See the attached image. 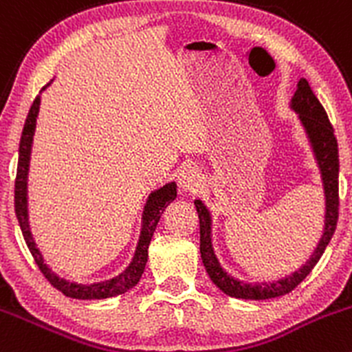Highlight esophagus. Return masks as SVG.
Wrapping results in <instances>:
<instances>
[{
  "label": "esophagus",
  "instance_id": "1",
  "mask_svg": "<svg viewBox=\"0 0 352 352\" xmlns=\"http://www.w3.org/2000/svg\"><path fill=\"white\" fill-rule=\"evenodd\" d=\"M177 180H179V187L182 188L184 192H195L202 184V177L201 173H199V170L190 165L184 166V168L180 170Z\"/></svg>",
  "mask_w": 352,
  "mask_h": 352
}]
</instances>
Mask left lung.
<instances>
[{"mask_svg":"<svg viewBox=\"0 0 352 352\" xmlns=\"http://www.w3.org/2000/svg\"><path fill=\"white\" fill-rule=\"evenodd\" d=\"M290 108L297 113L310 148H312L314 158L320 170L322 179L324 199H325V214H324V231L320 236L319 244L316 246L309 260L303 263L297 272L276 280V282L263 283H244L234 278L221 266L212 248V217L209 209L201 199H195L194 204L199 214V224H201V258L206 266L207 275L210 276L214 285L232 298H243V300H266V298L282 297L290 294L298 283L312 272L314 266L320 260L325 248L331 243L332 234L336 231L339 217V153L338 140L334 136V128L329 123V118L319 99L310 89L307 79L298 80L297 91L290 101Z\"/></svg>","mask_w":352,"mask_h":352,"instance_id":"1","label":"left lung"}]
</instances>
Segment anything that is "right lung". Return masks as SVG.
<instances>
[{"label":"right lung","instance_id":"obj_1","mask_svg":"<svg viewBox=\"0 0 352 352\" xmlns=\"http://www.w3.org/2000/svg\"><path fill=\"white\" fill-rule=\"evenodd\" d=\"M52 84V80L47 86L42 87L45 91ZM40 111V96H36L33 101L32 108L28 111L27 121H25L23 133H21L20 140V153H18V168H16V180H14V212H16V219L20 223L21 232H23L25 243H27L30 253H32L33 260L38 265L40 272L45 275V278L70 298H79V300H99V298H109L116 297V295L124 294V292L131 290L136 283L142 278L143 272H145V265L148 260V246H150L153 232L157 229L158 221H160L162 214H164L165 207L170 202L175 201L177 197V184L168 182L164 187L157 188L151 192L146 199V204L143 207L142 216V231H140L138 244H136L135 254H133L131 263L126 266L123 273H120L114 278L104 280V282L82 285L76 282H69V280L60 278L57 273L52 272L49 265L43 261L42 253L36 248L35 239H33L32 231H30L28 223V170H30V155H32L33 145V135H35L36 128V118H38Z\"/></svg>","mask_w":352,"mask_h":352}]
</instances>
